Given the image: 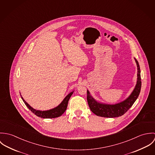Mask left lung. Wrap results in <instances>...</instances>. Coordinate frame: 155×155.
<instances>
[{
    "mask_svg": "<svg viewBox=\"0 0 155 155\" xmlns=\"http://www.w3.org/2000/svg\"><path fill=\"white\" fill-rule=\"evenodd\" d=\"M135 60L137 63L138 73L137 82L135 88L134 89L130 96L125 101L114 105L103 104L96 101L90 95L89 92L87 90V101L89 107L94 114L97 116L104 117H116L121 116L124 114L133 105L137 98H138L141 87L140 68L138 61Z\"/></svg>",
    "mask_w": 155,
    "mask_h": 155,
    "instance_id": "1",
    "label": "left lung"
}]
</instances>
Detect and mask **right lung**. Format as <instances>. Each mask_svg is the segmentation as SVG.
Masks as SVG:
<instances>
[{
  "instance_id": "obj_1",
  "label": "right lung",
  "mask_w": 155,
  "mask_h": 155,
  "mask_svg": "<svg viewBox=\"0 0 155 155\" xmlns=\"http://www.w3.org/2000/svg\"><path fill=\"white\" fill-rule=\"evenodd\" d=\"M73 92H71L70 94H68L66 97V98L63 100V101L61 103V104L59 106H58L57 107L49 110L46 111L36 110L33 109L30 106H29L28 104H27V103L25 101V100L23 99L22 97L21 98L24 103H25L26 106L28 108V109L31 111L33 113H35V114L37 116L42 118H55V117H57L61 116L64 113V112L66 111L68 100L71 95L73 94Z\"/></svg>"
}]
</instances>
